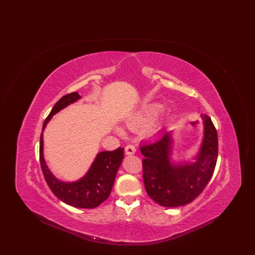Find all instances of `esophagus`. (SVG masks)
<instances>
[{
    "label": "esophagus",
    "instance_id": "34e87169",
    "mask_svg": "<svg viewBox=\"0 0 255 255\" xmlns=\"http://www.w3.org/2000/svg\"><path fill=\"white\" fill-rule=\"evenodd\" d=\"M125 152H126V154H127V155H132V154H134V153L136 152L135 145H134V144H132V143H128V144L125 146Z\"/></svg>",
    "mask_w": 255,
    "mask_h": 255
}]
</instances>
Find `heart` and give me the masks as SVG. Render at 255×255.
Wrapping results in <instances>:
<instances>
[{"mask_svg":"<svg viewBox=\"0 0 255 255\" xmlns=\"http://www.w3.org/2000/svg\"><path fill=\"white\" fill-rule=\"evenodd\" d=\"M158 111H159V106L158 105H150L148 107H145V109L141 112V114H139L134 120H133L132 124H140V123H142L143 121H145L146 119L153 117Z\"/></svg>","mask_w":255,"mask_h":255,"instance_id":"obj_1","label":"heart"}]
</instances>
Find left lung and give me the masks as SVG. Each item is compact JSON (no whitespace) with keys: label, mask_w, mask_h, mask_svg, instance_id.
I'll list each match as a JSON object with an SVG mask.
<instances>
[{"label":"left lung","mask_w":255,"mask_h":255,"mask_svg":"<svg viewBox=\"0 0 255 255\" xmlns=\"http://www.w3.org/2000/svg\"><path fill=\"white\" fill-rule=\"evenodd\" d=\"M204 142L196 161L186 165H173L169 161L171 136L165 132L157 139L140 145L142 176L146 193L163 207H180L191 203L204 191L215 169L218 157L217 130L207 115Z\"/></svg>","instance_id":"obj_1"}]
</instances>
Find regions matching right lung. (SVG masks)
<instances>
[{
  "label": "right lung",
  "mask_w": 255,
  "mask_h": 255,
  "mask_svg": "<svg viewBox=\"0 0 255 255\" xmlns=\"http://www.w3.org/2000/svg\"><path fill=\"white\" fill-rule=\"evenodd\" d=\"M77 92L63 96L52 107L51 112L45 119L43 129L52 115L57 114L64 107L79 99ZM40 136L39 159L44 179L50 190L65 204L82 209L96 208L110 196L117 171L123 161L124 148H118L114 151H104L97 155L87 175L74 183H63L58 181L46 166L43 158V133Z\"/></svg>",
  "instance_id": "add662e5"
}]
</instances>
